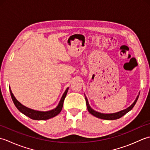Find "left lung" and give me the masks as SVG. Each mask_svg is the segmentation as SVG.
<instances>
[{
  "label": "left lung",
  "mask_w": 150,
  "mask_h": 150,
  "mask_svg": "<svg viewBox=\"0 0 150 150\" xmlns=\"http://www.w3.org/2000/svg\"><path fill=\"white\" fill-rule=\"evenodd\" d=\"M139 94L140 93H139V95H137V97L135 98V101L133 102V104L131 105V106H129L128 108H127L125 110H121L119 112H117V113H100V112H98V111L94 110L93 109H92L91 108V106H90V104H89V102L88 98L86 96L85 94H84V96H85V99H86V106H87V108H88V110L90 113H91L92 115H93L95 117H96L97 118H99V119H104V120H116L119 119V118L122 117V116H124V115L126 114L130 110H132V108L134 107V106L135 105L137 101L138 100V98L139 97Z\"/></svg>",
  "instance_id": "left-lung-1"
}]
</instances>
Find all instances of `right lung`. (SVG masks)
<instances>
[{
    "instance_id": "right-lung-1",
    "label": "right lung",
    "mask_w": 150,
    "mask_h": 150,
    "mask_svg": "<svg viewBox=\"0 0 150 150\" xmlns=\"http://www.w3.org/2000/svg\"><path fill=\"white\" fill-rule=\"evenodd\" d=\"M68 89H69V87L66 88L64 93H63L61 98H60L59 104L57 105V106L55 108V109H53L50 111H46L35 110L24 106V105H22L20 102H18L17 100V98L15 97L14 95L12 93L10 86H9V91H10L11 97L13 100V103L15 104V106L22 113H23L26 116L30 117L31 119L37 120H44L50 119L51 118L55 117L59 113H60V112L61 111L62 109L65 97L66 96L67 93H68Z\"/></svg>"
}]
</instances>
